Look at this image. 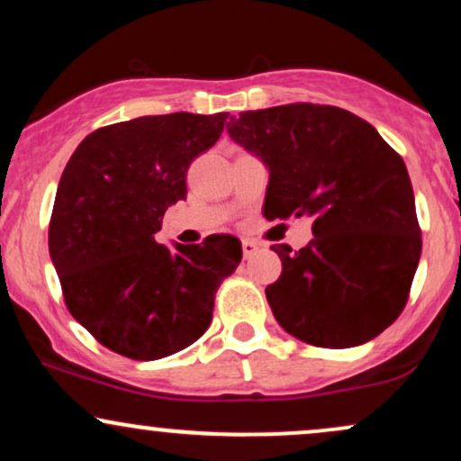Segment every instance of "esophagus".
Here are the masks:
<instances>
[{
	"label": "esophagus",
	"instance_id": "34e87169",
	"mask_svg": "<svg viewBox=\"0 0 461 461\" xmlns=\"http://www.w3.org/2000/svg\"><path fill=\"white\" fill-rule=\"evenodd\" d=\"M256 251H258V242L256 240H249V238H247V240H242V256L251 258Z\"/></svg>",
	"mask_w": 461,
	"mask_h": 461
}]
</instances>
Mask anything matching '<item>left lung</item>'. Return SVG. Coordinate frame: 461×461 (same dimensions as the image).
<instances>
[{
  "instance_id": "left-lung-1",
  "label": "left lung",
  "mask_w": 461,
  "mask_h": 461,
  "mask_svg": "<svg viewBox=\"0 0 461 461\" xmlns=\"http://www.w3.org/2000/svg\"><path fill=\"white\" fill-rule=\"evenodd\" d=\"M227 131L271 173L264 216L312 219L303 249L271 247L282 275L267 299L279 325L327 348L379 336L405 308L422 249L403 158L336 105L249 110Z\"/></svg>"
}]
</instances>
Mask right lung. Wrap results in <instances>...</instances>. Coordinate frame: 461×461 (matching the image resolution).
<instances>
[{"label": "right lung", "instance_id": "obj_1", "mask_svg": "<svg viewBox=\"0 0 461 461\" xmlns=\"http://www.w3.org/2000/svg\"><path fill=\"white\" fill-rule=\"evenodd\" d=\"M227 113L139 116L95 130L62 171L50 256L67 308L121 356L149 362L182 351L212 321L214 294L242 260L240 240L156 242L162 216L186 199V171L225 128Z\"/></svg>", "mask_w": 461, "mask_h": 461}]
</instances>
